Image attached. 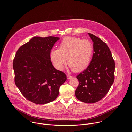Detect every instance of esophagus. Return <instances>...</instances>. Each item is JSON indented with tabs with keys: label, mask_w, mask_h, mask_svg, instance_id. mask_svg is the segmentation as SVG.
<instances>
[{
	"label": "esophagus",
	"mask_w": 132,
	"mask_h": 132,
	"mask_svg": "<svg viewBox=\"0 0 132 132\" xmlns=\"http://www.w3.org/2000/svg\"><path fill=\"white\" fill-rule=\"evenodd\" d=\"M71 77H72V76H71L70 75H67V79H69Z\"/></svg>",
	"instance_id": "obj_1"
}]
</instances>
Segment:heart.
<instances>
[{
    "label": "heart",
    "mask_w": 132,
    "mask_h": 132,
    "mask_svg": "<svg viewBox=\"0 0 132 132\" xmlns=\"http://www.w3.org/2000/svg\"><path fill=\"white\" fill-rule=\"evenodd\" d=\"M93 52V45L89 40L67 36L63 39L58 50L51 51V58L57 69L63 70L67 59V64L71 70L79 72L88 66Z\"/></svg>",
    "instance_id": "b5f03b06"
}]
</instances>
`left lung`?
<instances>
[{
	"mask_svg": "<svg viewBox=\"0 0 132 132\" xmlns=\"http://www.w3.org/2000/svg\"><path fill=\"white\" fill-rule=\"evenodd\" d=\"M88 35L93 42V56L87 68L76 76L79 85L75 96L84 103H94L104 97L113 84L115 62L106 44L93 34Z\"/></svg>",
	"mask_w": 132,
	"mask_h": 132,
	"instance_id": "1",
	"label": "left lung"
}]
</instances>
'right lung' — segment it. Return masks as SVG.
Returning <instances> with one entry per match:
<instances>
[{
  "label": "right lung",
  "mask_w": 132,
  "mask_h": 132,
  "mask_svg": "<svg viewBox=\"0 0 132 132\" xmlns=\"http://www.w3.org/2000/svg\"><path fill=\"white\" fill-rule=\"evenodd\" d=\"M59 37H34L22 45L13 61L15 82L27 100L37 104L54 101L66 75L54 68L51 51Z\"/></svg>",
  "instance_id": "add662e5"
}]
</instances>
